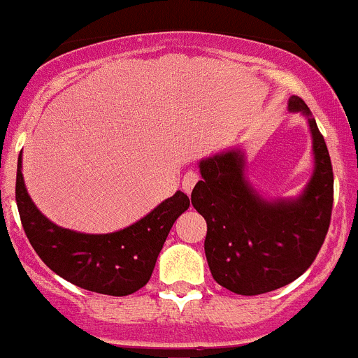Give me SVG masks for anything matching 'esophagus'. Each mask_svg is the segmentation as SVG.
Listing matches in <instances>:
<instances>
[{
    "label": "esophagus",
    "mask_w": 358,
    "mask_h": 358,
    "mask_svg": "<svg viewBox=\"0 0 358 358\" xmlns=\"http://www.w3.org/2000/svg\"><path fill=\"white\" fill-rule=\"evenodd\" d=\"M199 180V175L196 171H187L185 175H183V180H182V189L185 194H191L192 189H194V185L198 183Z\"/></svg>",
    "instance_id": "1"
}]
</instances>
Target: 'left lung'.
I'll return each mask as SVG.
<instances>
[{
  "label": "left lung",
  "mask_w": 358,
  "mask_h": 358,
  "mask_svg": "<svg viewBox=\"0 0 358 358\" xmlns=\"http://www.w3.org/2000/svg\"><path fill=\"white\" fill-rule=\"evenodd\" d=\"M292 112L308 117L315 167L298 199L266 201L244 178V155L228 151L199 162L192 207L207 221L205 255L219 285L241 296L271 292L303 275L320 253L334 207L328 148L298 96Z\"/></svg>",
  "instance_id": "obj_1"
}]
</instances>
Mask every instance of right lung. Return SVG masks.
<instances>
[{"label": "right lung", "mask_w": 358, "mask_h": 358, "mask_svg": "<svg viewBox=\"0 0 358 358\" xmlns=\"http://www.w3.org/2000/svg\"><path fill=\"white\" fill-rule=\"evenodd\" d=\"M15 201L31 248L51 271L78 287L108 296H128L146 285L167 234L191 205L189 196L178 191L124 230L103 235L67 230L51 223L34 205L22 180L21 155Z\"/></svg>", "instance_id": "1"}]
</instances>
